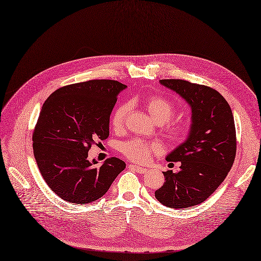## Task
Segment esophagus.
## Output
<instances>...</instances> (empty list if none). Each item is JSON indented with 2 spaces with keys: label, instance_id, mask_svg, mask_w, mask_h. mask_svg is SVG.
<instances>
[{
  "label": "esophagus",
  "instance_id": "34e87169",
  "mask_svg": "<svg viewBox=\"0 0 261 261\" xmlns=\"http://www.w3.org/2000/svg\"><path fill=\"white\" fill-rule=\"evenodd\" d=\"M129 168L132 170H134L137 173H140V174H144V173L147 172V169L146 168H143V167H139V165H134V164H130Z\"/></svg>",
  "mask_w": 261,
  "mask_h": 261
}]
</instances>
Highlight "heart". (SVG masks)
<instances>
[{
  "instance_id": "b5f03b06",
  "label": "heart",
  "mask_w": 261,
  "mask_h": 261,
  "mask_svg": "<svg viewBox=\"0 0 261 261\" xmlns=\"http://www.w3.org/2000/svg\"><path fill=\"white\" fill-rule=\"evenodd\" d=\"M144 105L147 112L156 123H165L164 132L169 139L177 141L185 137L188 132L187 122H169L173 115L175 114V106L172 101L162 96L154 94V96L147 98ZM129 109L130 105L126 102V103L120 105L114 110L111 116V125L114 130L123 129ZM121 151L133 161L145 162L152 153L160 151V145L154 143V141H146L140 138H133L127 141H124L121 145Z\"/></svg>"
}]
</instances>
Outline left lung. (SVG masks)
Instances as JSON below:
<instances>
[{"mask_svg":"<svg viewBox=\"0 0 261 261\" xmlns=\"http://www.w3.org/2000/svg\"><path fill=\"white\" fill-rule=\"evenodd\" d=\"M192 108V126L183 144L167 161L180 162L179 170L163 172L165 181L155 198L173 209L199 204L215 193L226 177L236 154V132L232 110L223 96L208 86L183 80H161Z\"/></svg>","mask_w":261,"mask_h":261,"instance_id":"obj_1","label":"left lung"}]
</instances>
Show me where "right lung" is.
<instances>
[{
	"mask_svg": "<svg viewBox=\"0 0 261 261\" xmlns=\"http://www.w3.org/2000/svg\"><path fill=\"white\" fill-rule=\"evenodd\" d=\"M125 88L116 81L93 80L62 87L43 103L33 134L34 155L45 183L63 200L99 199L125 169L115 156L101 167L88 160L91 146L109 137L110 115Z\"/></svg>",
	"mask_w": 261,
	"mask_h": 261,
	"instance_id": "right-lung-1",
	"label": "right lung"
}]
</instances>
